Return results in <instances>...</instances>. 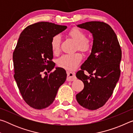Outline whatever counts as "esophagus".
Returning a JSON list of instances; mask_svg holds the SVG:
<instances>
[{"mask_svg": "<svg viewBox=\"0 0 133 133\" xmlns=\"http://www.w3.org/2000/svg\"><path fill=\"white\" fill-rule=\"evenodd\" d=\"M76 79V77L75 76V73H71V72H68L67 73V80L69 82H71V81H74Z\"/></svg>", "mask_w": 133, "mask_h": 133, "instance_id": "34e87169", "label": "esophagus"}]
</instances>
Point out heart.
Wrapping results in <instances>:
<instances>
[{
  "mask_svg": "<svg viewBox=\"0 0 133 133\" xmlns=\"http://www.w3.org/2000/svg\"><path fill=\"white\" fill-rule=\"evenodd\" d=\"M67 34L76 42V48L82 51H89L91 49L92 42L89 38L85 37V33L82 29L74 27L70 30ZM61 38L56 35L52 37L50 42L51 49L53 53L57 54L60 51ZM82 54L77 52L63 55L57 60V65L68 70H73L78 67L82 59Z\"/></svg>",
  "mask_w": 133,
  "mask_h": 133,
  "instance_id": "obj_1",
  "label": "heart"
}]
</instances>
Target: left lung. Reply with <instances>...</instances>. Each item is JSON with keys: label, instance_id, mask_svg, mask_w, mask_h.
Segmentation results:
<instances>
[{"label": "left lung", "instance_id": "obj_1", "mask_svg": "<svg viewBox=\"0 0 133 133\" xmlns=\"http://www.w3.org/2000/svg\"><path fill=\"white\" fill-rule=\"evenodd\" d=\"M77 26L90 31L93 43L90 55L76 73L84 85L76 100L82 107L94 110L103 106L113 93L120 76L121 50L116 33L108 24L93 21ZM84 71L91 75H85Z\"/></svg>", "mask_w": 133, "mask_h": 133}]
</instances>
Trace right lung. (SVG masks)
<instances>
[{"instance_id": "obj_1", "label": "right lung", "mask_w": 133, "mask_h": 133, "mask_svg": "<svg viewBox=\"0 0 133 133\" xmlns=\"http://www.w3.org/2000/svg\"><path fill=\"white\" fill-rule=\"evenodd\" d=\"M66 29V26L40 22L26 27L20 35L13 53L14 78L23 100L33 109L49 107L66 81L64 69L56 67L50 72L55 66L50 42Z\"/></svg>"}]
</instances>
